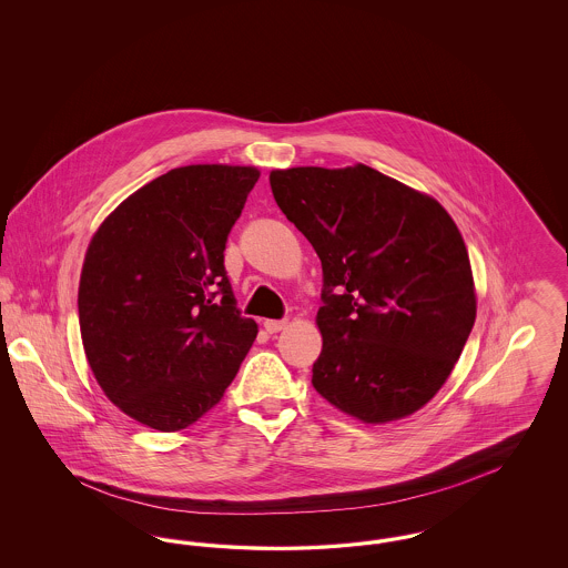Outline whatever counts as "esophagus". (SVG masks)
<instances>
[{
  "mask_svg": "<svg viewBox=\"0 0 568 568\" xmlns=\"http://www.w3.org/2000/svg\"><path fill=\"white\" fill-rule=\"evenodd\" d=\"M285 325H287V322H276V320H266V322H264V327H266L268 334H276V332L285 329Z\"/></svg>",
  "mask_w": 568,
  "mask_h": 568,
  "instance_id": "1",
  "label": "esophagus"
}]
</instances>
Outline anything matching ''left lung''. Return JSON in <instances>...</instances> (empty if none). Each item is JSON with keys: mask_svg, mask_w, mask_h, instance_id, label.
<instances>
[{"mask_svg": "<svg viewBox=\"0 0 568 568\" xmlns=\"http://www.w3.org/2000/svg\"><path fill=\"white\" fill-rule=\"evenodd\" d=\"M271 187L322 260L313 387L364 424L428 405L477 317L456 221L433 195L364 163L272 170Z\"/></svg>", "mask_w": 568, "mask_h": 568, "instance_id": "8db88e82", "label": "left lung"}]
</instances>
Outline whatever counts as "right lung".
Returning <instances> with one entry per match:
<instances>
[{
	"label": "right lung",
	"instance_id": "add662e5",
	"mask_svg": "<svg viewBox=\"0 0 568 568\" xmlns=\"http://www.w3.org/2000/svg\"><path fill=\"white\" fill-rule=\"evenodd\" d=\"M253 165H181L134 191L91 236L79 283L89 368L110 403L176 433L219 405L257 324L236 308L227 234Z\"/></svg>",
	"mask_w": 568,
	"mask_h": 568
}]
</instances>
